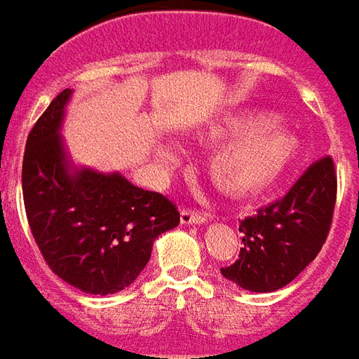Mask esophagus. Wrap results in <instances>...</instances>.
Wrapping results in <instances>:
<instances>
[{
  "instance_id": "34e87169",
  "label": "esophagus",
  "mask_w": 359,
  "mask_h": 359,
  "mask_svg": "<svg viewBox=\"0 0 359 359\" xmlns=\"http://www.w3.org/2000/svg\"><path fill=\"white\" fill-rule=\"evenodd\" d=\"M180 223L182 225H203V223H208V213L187 208V210L180 211Z\"/></svg>"
}]
</instances>
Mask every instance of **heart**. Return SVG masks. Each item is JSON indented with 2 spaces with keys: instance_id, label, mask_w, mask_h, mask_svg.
<instances>
[{
  "instance_id": "b5f03b06",
  "label": "heart",
  "mask_w": 359,
  "mask_h": 359,
  "mask_svg": "<svg viewBox=\"0 0 359 359\" xmlns=\"http://www.w3.org/2000/svg\"><path fill=\"white\" fill-rule=\"evenodd\" d=\"M211 134L223 138L208 159L213 184L231 196L257 194L288 169L298 154V140L275 123L269 113L233 115L217 125Z\"/></svg>"
}]
</instances>
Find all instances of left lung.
Listing matches in <instances>:
<instances>
[{
	"label": "left lung",
	"instance_id": "1",
	"mask_svg": "<svg viewBox=\"0 0 359 359\" xmlns=\"http://www.w3.org/2000/svg\"><path fill=\"white\" fill-rule=\"evenodd\" d=\"M337 202V172L319 159L275 203L241 221L244 248L221 275L250 292H275L306 269L323 248Z\"/></svg>",
	"mask_w": 359,
	"mask_h": 359
}]
</instances>
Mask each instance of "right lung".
<instances>
[{"mask_svg": "<svg viewBox=\"0 0 359 359\" xmlns=\"http://www.w3.org/2000/svg\"><path fill=\"white\" fill-rule=\"evenodd\" d=\"M67 88L28 134L22 196L28 225L50 269L86 294L133 285L159 234L179 225L175 203L142 190L121 172L76 167L61 136Z\"/></svg>", "mask_w": 359, "mask_h": 359, "instance_id": "right-lung-1", "label": "right lung"}]
</instances>
